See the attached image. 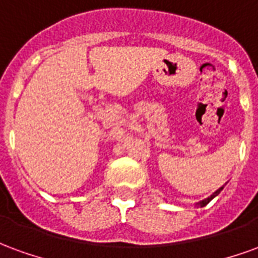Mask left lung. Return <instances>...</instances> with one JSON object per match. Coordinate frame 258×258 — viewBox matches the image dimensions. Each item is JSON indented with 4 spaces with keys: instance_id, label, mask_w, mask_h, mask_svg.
Segmentation results:
<instances>
[{
    "instance_id": "left-lung-1",
    "label": "left lung",
    "mask_w": 258,
    "mask_h": 258,
    "mask_svg": "<svg viewBox=\"0 0 258 258\" xmlns=\"http://www.w3.org/2000/svg\"><path fill=\"white\" fill-rule=\"evenodd\" d=\"M222 188H224V186H221V188H220V189H217L216 192H214V194L211 195L210 198H207V199H205V200H202V202H199V203H198V206H200V207H205V206L207 205V203H209V202H210L211 199H214V198H216L217 195H218V194H220V192H221Z\"/></svg>"
}]
</instances>
